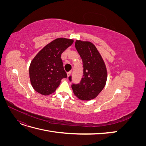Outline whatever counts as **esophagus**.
I'll return each mask as SVG.
<instances>
[{
    "mask_svg": "<svg viewBox=\"0 0 146 146\" xmlns=\"http://www.w3.org/2000/svg\"><path fill=\"white\" fill-rule=\"evenodd\" d=\"M71 74V71H69L67 72V75H68V77H69L70 75Z\"/></svg>",
    "mask_w": 146,
    "mask_h": 146,
    "instance_id": "esophagus-1",
    "label": "esophagus"
}]
</instances>
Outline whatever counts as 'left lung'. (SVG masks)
<instances>
[{"label":"left lung","instance_id":"8db88e82","mask_svg":"<svg viewBox=\"0 0 146 146\" xmlns=\"http://www.w3.org/2000/svg\"><path fill=\"white\" fill-rule=\"evenodd\" d=\"M75 46L83 61V77L80 83L72 84V90L79 99L91 100L96 98L105 86L107 68L102 57L92 42L76 40ZM69 79L71 82V76Z\"/></svg>","mask_w":146,"mask_h":146}]
</instances>
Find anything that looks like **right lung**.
I'll return each mask as SVG.
<instances>
[{"instance_id": "right-lung-1", "label": "right lung", "mask_w": 146, "mask_h": 146, "mask_svg": "<svg viewBox=\"0 0 146 146\" xmlns=\"http://www.w3.org/2000/svg\"><path fill=\"white\" fill-rule=\"evenodd\" d=\"M73 42V39L56 38L44 47L31 61L30 83L38 93L44 96L54 93L61 79L67 77L61 56Z\"/></svg>"}]
</instances>
